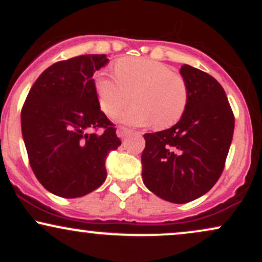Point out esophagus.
<instances>
[{"label":"esophagus","mask_w":262,"mask_h":262,"mask_svg":"<svg viewBox=\"0 0 262 262\" xmlns=\"http://www.w3.org/2000/svg\"><path fill=\"white\" fill-rule=\"evenodd\" d=\"M132 133L130 129L123 127V125H121V127L117 128V135H118L119 138H122V139H124V138H127L129 134Z\"/></svg>","instance_id":"34e87169"}]
</instances>
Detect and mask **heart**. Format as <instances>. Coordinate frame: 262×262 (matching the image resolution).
<instances>
[{
  "label": "heart",
  "instance_id": "heart-1",
  "mask_svg": "<svg viewBox=\"0 0 262 262\" xmlns=\"http://www.w3.org/2000/svg\"><path fill=\"white\" fill-rule=\"evenodd\" d=\"M116 75L100 71L93 86L98 104L107 116H113L132 93L134 105L116 114L119 122L145 125L152 122L158 129L172 127L187 110L189 86L181 74L169 65L148 58H125L114 65Z\"/></svg>",
  "mask_w": 262,
  "mask_h": 262
}]
</instances>
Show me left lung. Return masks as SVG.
Instances as JSON below:
<instances>
[{
	"label": "left lung",
	"instance_id": "1",
	"mask_svg": "<svg viewBox=\"0 0 262 262\" xmlns=\"http://www.w3.org/2000/svg\"><path fill=\"white\" fill-rule=\"evenodd\" d=\"M180 73L189 86L187 110L170 129L144 134L141 176L156 196L187 203L207 193L221 177L235 118L214 77L189 65Z\"/></svg>",
	"mask_w": 262,
	"mask_h": 262
}]
</instances>
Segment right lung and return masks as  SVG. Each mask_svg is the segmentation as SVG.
Instances as JSON below:
<instances>
[{
    "mask_svg": "<svg viewBox=\"0 0 262 262\" xmlns=\"http://www.w3.org/2000/svg\"><path fill=\"white\" fill-rule=\"evenodd\" d=\"M107 62L104 54L55 62L40 74L22 107L29 164L38 181L56 196L76 198L100 187L108 154L122 144L93 86V74Z\"/></svg>",
    "mask_w": 262,
    "mask_h": 262,
    "instance_id": "add662e5",
    "label": "right lung"
}]
</instances>
